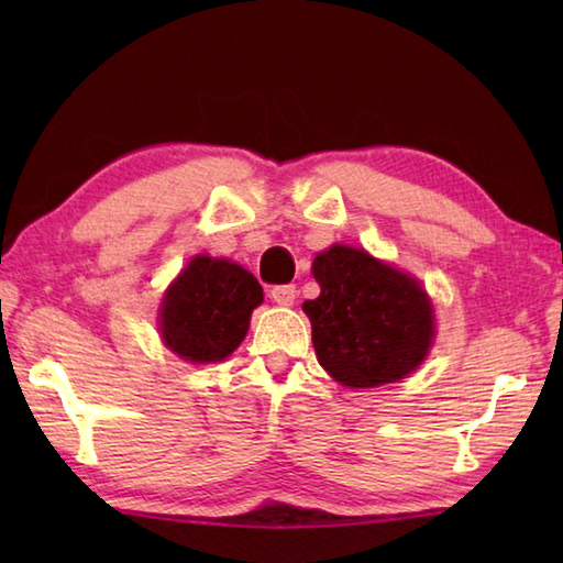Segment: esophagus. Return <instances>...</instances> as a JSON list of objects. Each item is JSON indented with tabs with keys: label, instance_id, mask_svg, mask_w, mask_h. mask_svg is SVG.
<instances>
[{
	"label": "esophagus",
	"instance_id": "34e87169",
	"mask_svg": "<svg viewBox=\"0 0 563 563\" xmlns=\"http://www.w3.org/2000/svg\"><path fill=\"white\" fill-rule=\"evenodd\" d=\"M295 297H297L295 285H275L271 290V300L278 302L280 307H290L295 302Z\"/></svg>",
	"mask_w": 563,
	"mask_h": 563
}]
</instances>
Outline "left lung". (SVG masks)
Listing matches in <instances>:
<instances>
[{"label": "left lung", "instance_id": "left-lung-1", "mask_svg": "<svg viewBox=\"0 0 563 563\" xmlns=\"http://www.w3.org/2000/svg\"><path fill=\"white\" fill-rule=\"evenodd\" d=\"M321 285L302 309L321 367L345 387L404 379L433 343V307L411 275L363 249L331 246L312 263Z\"/></svg>", "mask_w": 563, "mask_h": 563}]
</instances>
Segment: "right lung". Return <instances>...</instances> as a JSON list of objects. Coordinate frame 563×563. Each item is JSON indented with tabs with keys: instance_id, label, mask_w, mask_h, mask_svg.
Instances as JSON below:
<instances>
[{
	"instance_id": "obj_1",
	"label": "right lung",
	"mask_w": 563,
	"mask_h": 563,
	"mask_svg": "<svg viewBox=\"0 0 563 563\" xmlns=\"http://www.w3.org/2000/svg\"><path fill=\"white\" fill-rule=\"evenodd\" d=\"M261 302L263 288L249 271L198 256L164 295L162 339L184 361H224L244 341L251 312Z\"/></svg>"
}]
</instances>
